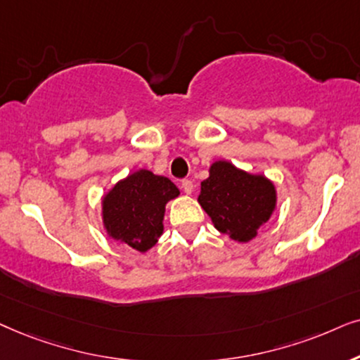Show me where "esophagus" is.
<instances>
[{
    "mask_svg": "<svg viewBox=\"0 0 360 360\" xmlns=\"http://www.w3.org/2000/svg\"><path fill=\"white\" fill-rule=\"evenodd\" d=\"M183 189H184L186 194H193V191H194V183H193V181L184 179L183 181Z\"/></svg>",
    "mask_w": 360,
    "mask_h": 360,
    "instance_id": "1",
    "label": "esophagus"
}]
</instances>
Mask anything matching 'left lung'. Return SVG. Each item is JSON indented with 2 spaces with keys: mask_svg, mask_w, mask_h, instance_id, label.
Instances as JSON below:
<instances>
[{
  "mask_svg": "<svg viewBox=\"0 0 360 360\" xmlns=\"http://www.w3.org/2000/svg\"><path fill=\"white\" fill-rule=\"evenodd\" d=\"M199 204L214 227L232 240L250 242L276 207V189L262 174L238 169L229 161H215L200 183Z\"/></svg>",
  "mask_w": 360,
  "mask_h": 360,
  "instance_id": "8db88e82",
  "label": "left lung"
}]
</instances>
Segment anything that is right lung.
Wrapping results in <instances>:
<instances>
[{"mask_svg":"<svg viewBox=\"0 0 360 360\" xmlns=\"http://www.w3.org/2000/svg\"><path fill=\"white\" fill-rule=\"evenodd\" d=\"M179 189L165 176L148 169L118 181L102 200L103 227L108 237L138 252H148L162 233L166 204Z\"/></svg>","mask_w":360,"mask_h":360,"instance_id":"add662e5","label":"right lung"}]
</instances>
